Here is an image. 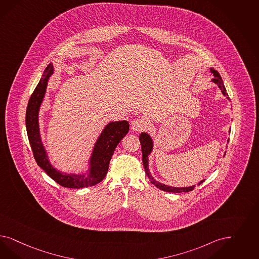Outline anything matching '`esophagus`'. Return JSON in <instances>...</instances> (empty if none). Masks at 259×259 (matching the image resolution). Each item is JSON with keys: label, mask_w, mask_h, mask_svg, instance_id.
<instances>
[{"label": "esophagus", "mask_w": 259, "mask_h": 259, "mask_svg": "<svg viewBox=\"0 0 259 259\" xmlns=\"http://www.w3.org/2000/svg\"><path fill=\"white\" fill-rule=\"evenodd\" d=\"M147 125H148V123L144 118H136L132 121L131 127H132L133 131L138 132V131H142V130L146 129Z\"/></svg>", "instance_id": "34e87169"}]
</instances>
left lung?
Wrapping results in <instances>:
<instances>
[{
  "label": "left lung",
  "instance_id": "left-lung-1",
  "mask_svg": "<svg viewBox=\"0 0 259 259\" xmlns=\"http://www.w3.org/2000/svg\"><path fill=\"white\" fill-rule=\"evenodd\" d=\"M210 72L213 74L214 78L211 79V82L215 83L219 89L221 90L222 94L226 98L229 99V96H228V93H227V90L225 88V85H224L223 80H222V77L221 75L219 74V72L214 70L212 68L209 69ZM231 131V130H230ZM140 139V142L142 144V152H143V166H144V169H145V173L147 175L148 179L150 180L152 184L156 187V188H160L163 191H167V192H173V193H180V192H189L191 190H193L195 188V185L194 186H191V187H184V188H175V187H171V186H167V185H164V184H161L160 182L156 181L154 177L152 176L151 173H150V170H149V155L151 154L153 151V147H154V141L152 139L151 136L146 133V132H143L140 135L139 137ZM229 143V141H228ZM226 154V153H225ZM205 180H202L198 183V185H201Z\"/></svg>",
  "mask_w": 259,
  "mask_h": 259
}]
</instances>
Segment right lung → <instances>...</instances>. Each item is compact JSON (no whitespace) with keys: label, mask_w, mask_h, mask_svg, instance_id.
I'll return each instance as SVG.
<instances>
[{"label":"right lung","mask_w":259,"mask_h":259,"mask_svg":"<svg viewBox=\"0 0 259 259\" xmlns=\"http://www.w3.org/2000/svg\"><path fill=\"white\" fill-rule=\"evenodd\" d=\"M53 63L49 64L28 100L26 113V127L27 137L37 164L46 173L64 188H84L93 187L105 178L109 168V162L117 144L129 131L127 120L110 121L95 143L86 167L80 172H63L56 168L50 161L48 151L42 142L39 112L45 98L48 83L54 73Z\"/></svg>","instance_id":"right-lung-1"}]
</instances>
